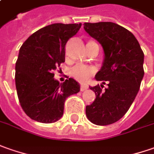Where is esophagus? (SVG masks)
Here are the masks:
<instances>
[{
    "instance_id": "obj_1",
    "label": "esophagus",
    "mask_w": 154,
    "mask_h": 154,
    "mask_svg": "<svg viewBox=\"0 0 154 154\" xmlns=\"http://www.w3.org/2000/svg\"><path fill=\"white\" fill-rule=\"evenodd\" d=\"M88 88V86L87 84H82L81 87H80V90L81 91H85V90H87Z\"/></svg>"
}]
</instances>
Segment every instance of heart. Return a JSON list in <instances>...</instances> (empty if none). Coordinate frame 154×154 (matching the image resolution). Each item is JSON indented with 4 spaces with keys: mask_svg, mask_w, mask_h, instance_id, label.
<instances>
[{
    "mask_svg": "<svg viewBox=\"0 0 154 154\" xmlns=\"http://www.w3.org/2000/svg\"><path fill=\"white\" fill-rule=\"evenodd\" d=\"M95 69L94 67L90 66H82V65H77L74 66L71 71L72 77H74L78 82H84L87 81L89 77L94 73Z\"/></svg>",
    "mask_w": 154,
    "mask_h": 154,
    "instance_id": "heart-1",
    "label": "heart"
}]
</instances>
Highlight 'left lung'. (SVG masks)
I'll return each instance as SVG.
<instances>
[{
  "label": "left lung",
  "instance_id": "1",
  "mask_svg": "<svg viewBox=\"0 0 154 154\" xmlns=\"http://www.w3.org/2000/svg\"><path fill=\"white\" fill-rule=\"evenodd\" d=\"M83 28L103 48V64L95 79L108 85L105 91L100 88L103 85L90 87L96 98L86 106V116L94 125H112L128 112L139 91L144 54L135 35L119 24L84 23Z\"/></svg>",
  "mask_w": 154,
  "mask_h": 154
}]
</instances>
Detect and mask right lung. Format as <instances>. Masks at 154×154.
<instances>
[{
    "mask_svg": "<svg viewBox=\"0 0 154 154\" xmlns=\"http://www.w3.org/2000/svg\"><path fill=\"white\" fill-rule=\"evenodd\" d=\"M82 24H49L28 37L19 49L15 66V84L20 105L31 119L51 124L60 119L70 95L80 91L79 83L69 78L62 83L54 72L65 62L67 41Z\"/></svg>",
    "mask_w": 154,
    "mask_h": 154,
    "instance_id": "add662e5",
    "label": "right lung"
}]
</instances>
